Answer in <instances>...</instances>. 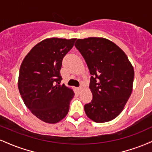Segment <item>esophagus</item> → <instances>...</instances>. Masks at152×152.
I'll return each instance as SVG.
<instances>
[{"instance_id":"34e87169","label":"esophagus","mask_w":152,"mask_h":152,"mask_svg":"<svg viewBox=\"0 0 152 152\" xmlns=\"http://www.w3.org/2000/svg\"><path fill=\"white\" fill-rule=\"evenodd\" d=\"M81 90H82V87H81V86L78 87V92H81Z\"/></svg>"}]
</instances>
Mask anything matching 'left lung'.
Here are the masks:
<instances>
[{
    "label": "left lung",
    "mask_w": 152,
    "mask_h": 152,
    "mask_svg": "<svg viewBox=\"0 0 152 152\" xmlns=\"http://www.w3.org/2000/svg\"><path fill=\"white\" fill-rule=\"evenodd\" d=\"M75 46L91 74L93 99L85 104L86 114L97 123L111 121L120 114L132 94L133 66L124 52L106 38L78 39Z\"/></svg>",
    "instance_id": "8db88e82"
}]
</instances>
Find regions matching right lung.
Here are the masks:
<instances>
[{
	"label": "right lung",
	"mask_w": 152,
	"mask_h": 152,
	"mask_svg": "<svg viewBox=\"0 0 152 152\" xmlns=\"http://www.w3.org/2000/svg\"><path fill=\"white\" fill-rule=\"evenodd\" d=\"M76 38H51L36 44L20 65L18 89L24 104L32 114L49 124L67 115L74 98L72 89L61 85V69L66 53Z\"/></svg>",
	"instance_id": "obj_1"
}]
</instances>
